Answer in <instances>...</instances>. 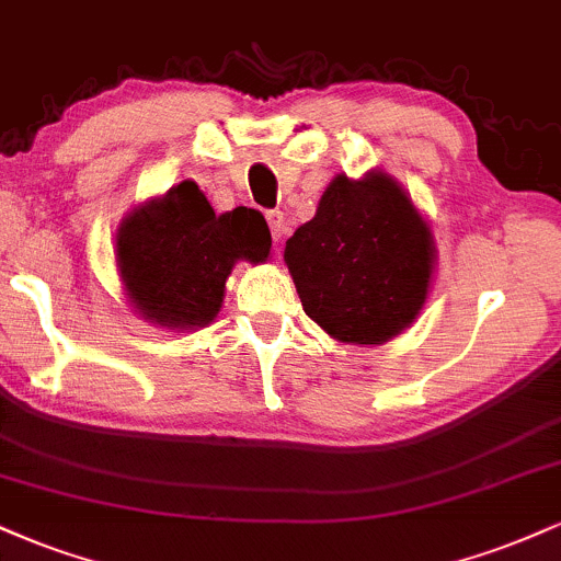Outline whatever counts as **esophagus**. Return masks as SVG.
Segmentation results:
<instances>
[{"label": "esophagus", "mask_w": 561, "mask_h": 561, "mask_svg": "<svg viewBox=\"0 0 561 561\" xmlns=\"http://www.w3.org/2000/svg\"><path fill=\"white\" fill-rule=\"evenodd\" d=\"M266 221H268V227H272L274 242H282V240H285V234H287L285 214H282L279 208H274V211H266Z\"/></svg>", "instance_id": "esophagus-1"}]
</instances>
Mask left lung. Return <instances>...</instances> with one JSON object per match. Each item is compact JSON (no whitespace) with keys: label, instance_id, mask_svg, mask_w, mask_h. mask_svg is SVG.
<instances>
[{"label":"left lung","instance_id":"8db88e82","mask_svg":"<svg viewBox=\"0 0 561 561\" xmlns=\"http://www.w3.org/2000/svg\"><path fill=\"white\" fill-rule=\"evenodd\" d=\"M302 310L327 334L381 345L426 302L434 245L413 201L383 172L332 180L316 216L287 240Z\"/></svg>","mask_w":561,"mask_h":561}]
</instances>
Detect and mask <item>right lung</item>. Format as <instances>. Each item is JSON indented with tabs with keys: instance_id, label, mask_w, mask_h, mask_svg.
Masks as SVG:
<instances>
[{
	"instance_id": "obj_1",
	"label": "right lung",
	"mask_w": 561,
	"mask_h": 561,
	"mask_svg": "<svg viewBox=\"0 0 561 561\" xmlns=\"http://www.w3.org/2000/svg\"><path fill=\"white\" fill-rule=\"evenodd\" d=\"M272 232L255 208L214 214L195 182L135 208L117 232V266L146 319L193 329L214 321L234 261H266Z\"/></svg>"
}]
</instances>
